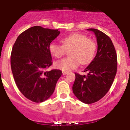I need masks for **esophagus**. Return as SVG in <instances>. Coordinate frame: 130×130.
Returning a JSON list of instances; mask_svg holds the SVG:
<instances>
[{"label":"esophagus","instance_id":"esophagus-1","mask_svg":"<svg viewBox=\"0 0 130 130\" xmlns=\"http://www.w3.org/2000/svg\"><path fill=\"white\" fill-rule=\"evenodd\" d=\"M68 73V72H65V71H62V74L63 75H66Z\"/></svg>","mask_w":130,"mask_h":130}]
</instances>
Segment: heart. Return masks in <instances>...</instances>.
<instances>
[{
	"instance_id": "obj_1",
	"label": "heart",
	"mask_w": 130,
	"mask_h": 130,
	"mask_svg": "<svg viewBox=\"0 0 130 130\" xmlns=\"http://www.w3.org/2000/svg\"><path fill=\"white\" fill-rule=\"evenodd\" d=\"M62 45L51 43L49 49L55 58L63 57L69 50L70 57L55 62L57 68L69 72L76 68L79 62L87 64L94 59L96 51V43L93 40L79 33H73L61 38Z\"/></svg>"
}]
</instances>
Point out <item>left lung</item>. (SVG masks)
Returning a JSON list of instances; mask_svg holds the SVG:
<instances>
[{
  "label": "left lung",
  "mask_w": 130,
  "mask_h": 130,
  "mask_svg": "<svg viewBox=\"0 0 130 130\" xmlns=\"http://www.w3.org/2000/svg\"><path fill=\"white\" fill-rule=\"evenodd\" d=\"M92 31L97 39L98 51L96 57L85 69L87 75L75 73L72 87L73 94L85 104L99 101L111 88L117 70V55L112 41L107 35L96 28Z\"/></svg>",
  "instance_id": "left-lung-1"
}]
</instances>
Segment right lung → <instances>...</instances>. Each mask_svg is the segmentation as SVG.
<instances>
[{
	"mask_svg": "<svg viewBox=\"0 0 130 130\" xmlns=\"http://www.w3.org/2000/svg\"><path fill=\"white\" fill-rule=\"evenodd\" d=\"M59 34L58 29L32 26L19 34L12 47L10 62L15 82L32 102L47 100L62 73L60 70L45 71L53 64L49 44Z\"/></svg>",
	"mask_w": 130,
	"mask_h": 130,
	"instance_id": "1",
	"label": "right lung"
}]
</instances>
